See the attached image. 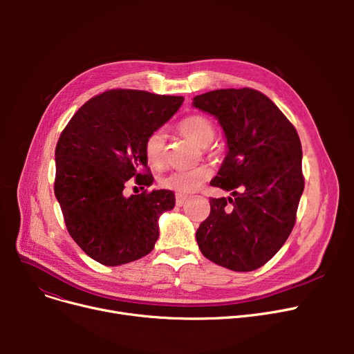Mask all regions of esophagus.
Here are the masks:
<instances>
[{
  "mask_svg": "<svg viewBox=\"0 0 354 354\" xmlns=\"http://www.w3.org/2000/svg\"><path fill=\"white\" fill-rule=\"evenodd\" d=\"M188 198L187 196H182V195H176V205L178 207H182L183 203H185V201H187Z\"/></svg>",
  "mask_w": 354,
  "mask_h": 354,
  "instance_id": "esophagus-1",
  "label": "esophagus"
}]
</instances>
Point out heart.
<instances>
[{
	"mask_svg": "<svg viewBox=\"0 0 354 354\" xmlns=\"http://www.w3.org/2000/svg\"><path fill=\"white\" fill-rule=\"evenodd\" d=\"M179 132L192 139L199 146L205 147V151L212 155L211 143L216 135L215 124L211 119L202 115H192L185 118L179 126ZM165 142L166 136L162 130H155L145 140V156L147 162L155 167H160L165 163ZM212 175L208 165H199L187 171H172L160 178L159 183L165 189L174 191L179 195H188L196 191L201 185L208 180Z\"/></svg>",
	"mask_w": 354,
	"mask_h": 354,
	"instance_id": "heart-1",
	"label": "heart"
}]
</instances>
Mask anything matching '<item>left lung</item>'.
<instances>
[{
    "label": "left lung",
    "mask_w": 354,
    "mask_h": 354,
    "mask_svg": "<svg viewBox=\"0 0 354 354\" xmlns=\"http://www.w3.org/2000/svg\"><path fill=\"white\" fill-rule=\"evenodd\" d=\"M224 129L228 152L212 187L234 198H211L196 231L201 252L232 271L263 267L290 236L301 194V142L295 127L261 91L221 88L194 97Z\"/></svg>",
    "instance_id": "left-lung-1"
}]
</instances>
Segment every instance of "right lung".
<instances>
[{
	"instance_id": "right-lung-1",
	"label": "right lung",
	"mask_w": 354,
	"mask_h": 354,
	"mask_svg": "<svg viewBox=\"0 0 354 354\" xmlns=\"http://www.w3.org/2000/svg\"><path fill=\"white\" fill-rule=\"evenodd\" d=\"M182 96L107 90L86 102L55 146L54 194L68 234L95 261L116 267L155 247L158 219L175 207L172 191L124 196L129 179L151 187L145 140L169 120Z\"/></svg>"
}]
</instances>
